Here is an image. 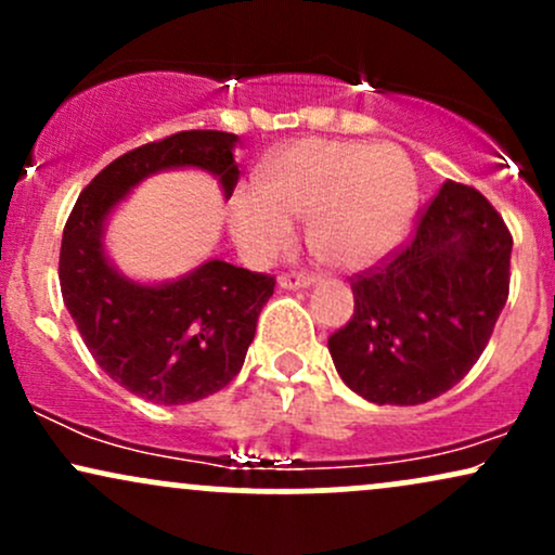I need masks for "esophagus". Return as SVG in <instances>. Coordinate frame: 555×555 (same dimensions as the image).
I'll list each match as a JSON object with an SVG mask.
<instances>
[{
  "label": "esophagus",
  "instance_id": "34e87169",
  "mask_svg": "<svg viewBox=\"0 0 555 555\" xmlns=\"http://www.w3.org/2000/svg\"><path fill=\"white\" fill-rule=\"evenodd\" d=\"M313 282L315 279L310 273H282L279 276V286L282 289H305V286H310Z\"/></svg>",
  "mask_w": 555,
  "mask_h": 555
}]
</instances>
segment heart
<instances>
[{"label":"heart","mask_w":555,"mask_h":555,"mask_svg":"<svg viewBox=\"0 0 555 555\" xmlns=\"http://www.w3.org/2000/svg\"><path fill=\"white\" fill-rule=\"evenodd\" d=\"M420 182L397 145L308 138L273 154L260 188L245 184L229 203L232 237L250 260H271L308 221V242L331 269L365 271L410 237Z\"/></svg>","instance_id":"1"}]
</instances>
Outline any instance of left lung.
<instances>
[{
	"instance_id": "8db88e82",
	"label": "left lung",
	"mask_w": 555,
	"mask_h": 555,
	"mask_svg": "<svg viewBox=\"0 0 555 555\" xmlns=\"http://www.w3.org/2000/svg\"><path fill=\"white\" fill-rule=\"evenodd\" d=\"M512 234L477 190L446 180L415 240L352 282L354 315L328 339L344 386L373 404H425L482 354L508 297Z\"/></svg>"
}]
</instances>
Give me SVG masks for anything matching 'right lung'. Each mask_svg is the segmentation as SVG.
Returning <instances> with one entry per match:
<instances>
[{
  "label": "right lung",
  "instance_id": "add662e5",
  "mask_svg": "<svg viewBox=\"0 0 555 555\" xmlns=\"http://www.w3.org/2000/svg\"><path fill=\"white\" fill-rule=\"evenodd\" d=\"M237 145L234 132L188 130L114 158L82 190L62 234V299L88 352L114 384L154 404L221 391L242 371L276 282L221 258L140 282L117 269L106 229L138 184L162 171H206L229 201L240 180Z\"/></svg>",
  "mask_w": 555,
  "mask_h": 555
}]
</instances>
